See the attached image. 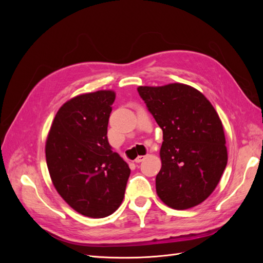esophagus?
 Listing matches in <instances>:
<instances>
[{
  "label": "esophagus",
  "instance_id": "obj_1",
  "mask_svg": "<svg viewBox=\"0 0 263 263\" xmlns=\"http://www.w3.org/2000/svg\"><path fill=\"white\" fill-rule=\"evenodd\" d=\"M145 158H146V156H138L136 159H135V162H136V163H140L141 161L145 160Z\"/></svg>",
  "mask_w": 263,
  "mask_h": 263
}]
</instances>
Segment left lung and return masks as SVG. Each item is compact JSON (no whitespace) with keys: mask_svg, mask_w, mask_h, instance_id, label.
<instances>
[{"mask_svg":"<svg viewBox=\"0 0 263 263\" xmlns=\"http://www.w3.org/2000/svg\"><path fill=\"white\" fill-rule=\"evenodd\" d=\"M137 90L163 133L158 196L174 210L198 205L212 194L227 164L218 114L201 92L185 84Z\"/></svg>","mask_w":263,"mask_h":263,"instance_id":"1","label":"left lung"}]
</instances>
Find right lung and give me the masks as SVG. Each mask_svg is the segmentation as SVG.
<instances>
[{
	"instance_id": "add662e5",
	"label": "right lung",
	"mask_w": 263,
	"mask_h": 263,
	"mask_svg": "<svg viewBox=\"0 0 263 263\" xmlns=\"http://www.w3.org/2000/svg\"><path fill=\"white\" fill-rule=\"evenodd\" d=\"M113 91L82 94L63 104L46 142L55 190L84 216L103 218L122 204L130 169L107 139Z\"/></svg>"
}]
</instances>
